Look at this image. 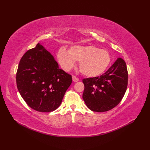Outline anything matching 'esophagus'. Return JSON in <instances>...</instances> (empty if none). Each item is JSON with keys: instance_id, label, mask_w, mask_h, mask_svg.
Segmentation results:
<instances>
[{"instance_id": "34e87169", "label": "esophagus", "mask_w": 150, "mask_h": 150, "mask_svg": "<svg viewBox=\"0 0 150 150\" xmlns=\"http://www.w3.org/2000/svg\"><path fill=\"white\" fill-rule=\"evenodd\" d=\"M72 79H73V82H78L79 81V78L76 77V76H73Z\"/></svg>"}]
</instances>
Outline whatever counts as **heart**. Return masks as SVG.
I'll return each mask as SVG.
<instances>
[{"label":"heart","mask_w":150,"mask_h":150,"mask_svg":"<svg viewBox=\"0 0 150 150\" xmlns=\"http://www.w3.org/2000/svg\"><path fill=\"white\" fill-rule=\"evenodd\" d=\"M57 59L62 68L69 70L79 62V69L82 74L89 77L102 74L111 62L110 53L106 50L95 46H73L68 52L60 48L57 53Z\"/></svg>","instance_id":"1"}]
</instances>
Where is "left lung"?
Wrapping results in <instances>:
<instances>
[{"instance_id": "8db88e82", "label": "left lung", "mask_w": 150, "mask_h": 150, "mask_svg": "<svg viewBox=\"0 0 150 150\" xmlns=\"http://www.w3.org/2000/svg\"><path fill=\"white\" fill-rule=\"evenodd\" d=\"M128 73L125 61L117 59L99 77L84 79L82 98L89 109L104 112L117 106L122 100L128 86Z\"/></svg>"}]
</instances>
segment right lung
I'll return each mask as SVG.
<instances>
[{"label":"right lung","mask_w":150,"mask_h":150,"mask_svg":"<svg viewBox=\"0 0 150 150\" xmlns=\"http://www.w3.org/2000/svg\"><path fill=\"white\" fill-rule=\"evenodd\" d=\"M16 82L28 106L40 112H51L61 104L72 77L59 69L52 55L38 43L21 58Z\"/></svg>","instance_id":"obj_1"}]
</instances>
